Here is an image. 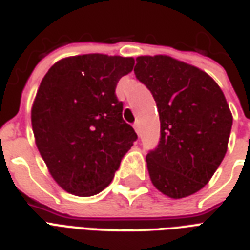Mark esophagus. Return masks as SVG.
<instances>
[{
    "label": "esophagus",
    "instance_id": "esophagus-1",
    "mask_svg": "<svg viewBox=\"0 0 250 250\" xmlns=\"http://www.w3.org/2000/svg\"><path fill=\"white\" fill-rule=\"evenodd\" d=\"M133 127H135V131H136V133H140V127H139V123H135V125H133Z\"/></svg>",
    "mask_w": 250,
    "mask_h": 250
}]
</instances>
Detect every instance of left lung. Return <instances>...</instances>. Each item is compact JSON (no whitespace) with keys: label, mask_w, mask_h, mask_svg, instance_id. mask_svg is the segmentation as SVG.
<instances>
[{"label":"left lung","mask_w":250,"mask_h":250,"mask_svg":"<svg viewBox=\"0 0 250 250\" xmlns=\"http://www.w3.org/2000/svg\"><path fill=\"white\" fill-rule=\"evenodd\" d=\"M133 71L160 113V141L146 154L152 183L171 198L196 193L227 152L232 114L225 94L206 72L171 57H137Z\"/></svg>","instance_id":"left-lung-1"}]
</instances>
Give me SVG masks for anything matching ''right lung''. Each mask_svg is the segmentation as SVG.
Instances as JSON below:
<instances>
[{
    "instance_id": "1",
    "label": "right lung",
    "mask_w": 250,
    "mask_h": 250,
    "mask_svg": "<svg viewBox=\"0 0 250 250\" xmlns=\"http://www.w3.org/2000/svg\"><path fill=\"white\" fill-rule=\"evenodd\" d=\"M133 58L85 54L50 67L32 106L36 145L64 190L93 196L109 186L122 158L136 141L115 94Z\"/></svg>"
}]
</instances>
